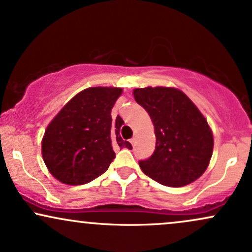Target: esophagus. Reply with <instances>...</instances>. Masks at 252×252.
Returning <instances> with one entry per match:
<instances>
[{"label": "esophagus", "mask_w": 252, "mask_h": 252, "mask_svg": "<svg viewBox=\"0 0 252 252\" xmlns=\"http://www.w3.org/2000/svg\"><path fill=\"white\" fill-rule=\"evenodd\" d=\"M130 143H131L132 146H135V144H136V137H132L131 140H130Z\"/></svg>", "instance_id": "obj_1"}]
</instances>
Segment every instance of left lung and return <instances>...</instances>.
Wrapping results in <instances>:
<instances>
[{
  "instance_id": "left-lung-1",
  "label": "left lung",
  "mask_w": 252,
  "mask_h": 252,
  "mask_svg": "<svg viewBox=\"0 0 252 252\" xmlns=\"http://www.w3.org/2000/svg\"><path fill=\"white\" fill-rule=\"evenodd\" d=\"M154 124L155 152L140 161L146 175L158 184L182 187L204 174L213 153V134L200 110L181 90L148 86L132 91Z\"/></svg>"
}]
</instances>
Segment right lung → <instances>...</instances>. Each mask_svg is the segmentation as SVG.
<instances>
[{
	"label": "right lung",
	"mask_w": 252,
	"mask_h": 252,
	"mask_svg": "<svg viewBox=\"0 0 252 252\" xmlns=\"http://www.w3.org/2000/svg\"><path fill=\"white\" fill-rule=\"evenodd\" d=\"M121 88L96 86L77 94L63 105L45 130L41 154L47 169L66 185H84L109 168L114 146L131 149L123 141V121L112 124L111 109L122 94Z\"/></svg>",
	"instance_id": "obj_1"
}]
</instances>
